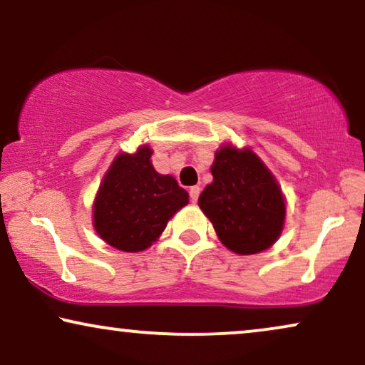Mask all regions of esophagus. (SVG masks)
Segmentation results:
<instances>
[{"mask_svg": "<svg viewBox=\"0 0 365 365\" xmlns=\"http://www.w3.org/2000/svg\"><path fill=\"white\" fill-rule=\"evenodd\" d=\"M199 194H201V187L199 186H192L191 189H189V197H191L192 202H197Z\"/></svg>", "mask_w": 365, "mask_h": 365, "instance_id": "34e87169", "label": "esophagus"}]
</instances>
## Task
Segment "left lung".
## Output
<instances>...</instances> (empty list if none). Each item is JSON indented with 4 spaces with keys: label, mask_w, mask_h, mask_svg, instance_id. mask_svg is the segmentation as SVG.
<instances>
[{
    "label": "left lung",
    "mask_w": 365,
    "mask_h": 365,
    "mask_svg": "<svg viewBox=\"0 0 365 365\" xmlns=\"http://www.w3.org/2000/svg\"><path fill=\"white\" fill-rule=\"evenodd\" d=\"M212 182L199 196V207L229 251L251 256L277 241L286 221L281 186L251 148L222 144L211 166Z\"/></svg>",
    "instance_id": "1"
}]
</instances>
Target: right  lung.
<instances>
[{"instance_id":"obj_1","label":"right lung","mask_w":365,"mask_h":365,"mask_svg":"<svg viewBox=\"0 0 365 365\" xmlns=\"http://www.w3.org/2000/svg\"><path fill=\"white\" fill-rule=\"evenodd\" d=\"M153 149L119 153L104 174L93 204V226L109 246L139 252L158 241L168 221L189 202L186 189L151 164Z\"/></svg>"}]
</instances>
